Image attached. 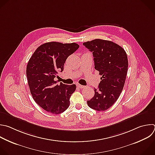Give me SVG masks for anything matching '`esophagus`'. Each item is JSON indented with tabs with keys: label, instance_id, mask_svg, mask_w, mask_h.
I'll list each match as a JSON object with an SVG mask.
<instances>
[{
	"label": "esophagus",
	"instance_id": "1",
	"mask_svg": "<svg viewBox=\"0 0 155 155\" xmlns=\"http://www.w3.org/2000/svg\"><path fill=\"white\" fill-rule=\"evenodd\" d=\"M77 87H78L79 88H81V89H82V88H84V87H86L85 86L81 85V84H79V83H77Z\"/></svg>",
	"mask_w": 155,
	"mask_h": 155
}]
</instances>
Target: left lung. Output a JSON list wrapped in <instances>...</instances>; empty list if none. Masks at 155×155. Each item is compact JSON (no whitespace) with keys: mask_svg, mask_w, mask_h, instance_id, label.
<instances>
[{"mask_svg":"<svg viewBox=\"0 0 155 155\" xmlns=\"http://www.w3.org/2000/svg\"><path fill=\"white\" fill-rule=\"evenodd\" d=\"M92 53L95 69L102 77L88 106L97 111H105L117 101L123 90L128 71L125 50L107 40L95 39L83 44Z\"/></svg>","mask_w":155,"mask_h":155,"instance_id":"left-lung-1","label":"left lung"}]
</instances>
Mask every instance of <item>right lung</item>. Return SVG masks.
I'll return each instance as SVG.
<instances>
[{
    "label": "right lung",
    "mask_w": 155,
    "mask_h": 155,
    "mask_svg": "<svg viewBox=\"0 0 155 155\" xmlns=\"http://www.w3.org/2000/svg\"><path fill=\"white\" fill-rule=\"evenodd\" d=\"M72 42H46L37 48L27 66V77L31 94L36 104L48 113L58 114L66 111L75 84H57L55 78L64 70L68 57L79 48Z\"/></svg>",
    "instance_id": "obj_1"
}]
</instances>
